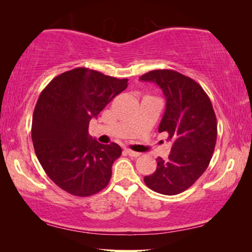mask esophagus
Listing matches in <instances>:
<instances>
[{"label":"esophagus","mask_w":252,"mask_h":252,"mask_svg":"<svg viewBox=\"0 0 252 252\" xmlns=\"http://www.w3.org/2000/svg\"><path fill=\"white\" fill-rule=\"evenodd\" d=\"M126 153H127V155H129L130 157H132V158H138V157L140 156V153H139V152L132 151V150H130V149H126Z\"/></svg>","instance_id":"obj_1"}]
</instances>
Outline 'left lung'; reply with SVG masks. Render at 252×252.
I'll list each match as a JSON object with an SVG mask.
<instances>
[{"mask_svg":"<svg viewBox=\"0 0 252 252\" xmlns=\"http://www.w3.org/2000/svg\"><path fill=\"white\" fill-rule=\"evenodd\" d=\"M140 80L155 82L167 100L159 132L172 142L167 161L158 158L157 170L144 177L151 190L165 195L181 193L206 171L217 142V118L201 85L173 70H153Z\"/></svg>","mask_w":252,"mask_h":252,"instance_id":"left-lung-1","label":"left lung"}]
</instances>
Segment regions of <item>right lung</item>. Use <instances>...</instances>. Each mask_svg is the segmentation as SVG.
<instances>
[{
  "mask_svg": "<svg viewBox=\"0 0 252 252\" xmlns=\"http://www.w3.org/2000/svg\"><path fill=\"white\" fill-rule=\"evenodd\" d=\"M126 87L127 79L76 67L41 92L32 119L33 147L45 173L67 193L90 197L109 185L122 150L91 138L89 122Z\"/></svg>",
  "mask_w": 252,
  "mask_h": 252,
  "instance_id": "obj_1",
  "label": "right lung"
}]
</instances>
